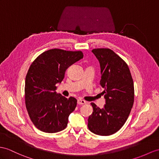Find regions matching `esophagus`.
Masks as SVG:
<instances>
[{"mask_svg": "<svg viewBox=\"0 0 159 159\" xmlns=\"http://www.w3.org/2000/svg\"><path fill=\"white\" fill-rule=\"evenodd\" d=\"M77 104H81V105H83V104H86V102L85 101V100H84L78 99V100H77Z\"/></svg>", "mask_w": 159, "mask_h": 159, "instance_id": "esophagus-1", "label": "esophagus"}]
</instances>
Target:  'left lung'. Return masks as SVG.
I'll return each instance as SVG.
<instances>
[{"label": "left lung", "instance_id": "1", "mask_svg": "<svg viewBox=\"0 0 159 159\" xmlns=\"http://www.w3.org/2000/svg\"><path fill=\"white\" fill-rule=\"evenodd\" d=\"M100 63L101 80L106 104L100 109L92 102L93 113L88 127L92 133L110 135L118 131L128 118L134 101L132 77L127 63L109 48L92 50Z\"/></svg>", "mask_w": 159, "mask_h": 159}]
</instances>
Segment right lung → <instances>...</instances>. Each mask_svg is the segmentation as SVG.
Listing matches in <instances>:
<instances>
[{
  "label": "right lung",
  "instance_id": "1",
  "mask_svg": "<svg viewBox=\"0 0 159 159\" xmlns=\"http://www.w3.org/2000/svg\"><path fill=\"white\" fill-rule=\"evenodd\" d=\"M83 57L82 51L50 49L42 53L30 65L25 81V106L38 129L56 133L66 128L77 100L57 94L56 84L63 81L67 69Z\"/></svg>",
  "mask_w": 159,
  "mask_h": 159
}]
</instances>
